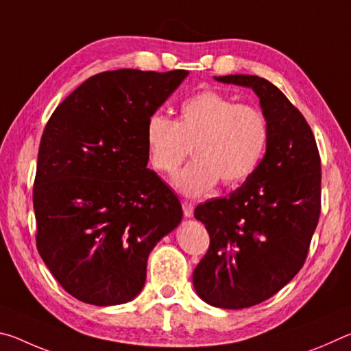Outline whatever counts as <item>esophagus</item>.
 I'll return each mask as SVG.
<instances>
[{"label": "esophagus", "instance_id": "esophagus-1", "mask_svg": "<svg viewBox=\"0 0 351 351\" xmlns=\"http://www.w3.org/2000/svg\"><path fill=\"white\" fill-rule=\"evenodd\" d=\"M182 210H184V215L187 218L193 217V204L189 203V201H182Z\"/></svg>", "mask_w": 351, "mask_h": 351}]
</instances>
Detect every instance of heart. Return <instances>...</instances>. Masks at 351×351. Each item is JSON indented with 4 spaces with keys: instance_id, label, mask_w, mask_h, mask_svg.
Listing matches in <instances>:
<instances>
[{
    "instance_id": "heart-1",
    "label": "heart",
    "mask_w": 351,
    "mask_h": 351,
    "mask_svg": "<svg viewBox=\"0 0 351 351\" xmlns=\"http://www.w3.org/2000/svg\"><path fill=\"white\" fill-rule=\"evenodd\" d=\"M268 141L263 112L212 90L182 102L176 121L154 112L145 125L148 158L158 171H175L192 145L195 159L173 178L186 197H199L218 181L224 187L246 181L263 159Z\"/></svg>"
}]
</instances>
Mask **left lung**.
I'll list each match as a JSON object with an SVG mask.
<instances>
[{
    "mask_svg": "<svg viewBox=\"0 0 351 351\" xmlns=\"http://www.w3.org/2000/svg\"><path fill=\"white\" fill-rule=\"evenodd\" d=\"M215 80L252 88L269 125L257 170L223 198L197 206L210 237L193 271L209 305L241 310L278 293L304 266L320 215V156L305 117L276 85L258 75Z\"/></svg>",
    "mask_w": 351,
    "mask_h": 351,
    "instance_id": "8db88e82",
    "label": "left lung"
}]
</instances>
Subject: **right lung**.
I'll return each instance as SVG.
<instances>
[{"mask_svg": "<svg viewBox=\"0 0 351 351\" xmlns=\"http://www.w3.org/2000/svg\"><path fill=\"white\" fill-rule=\"evenodd\" d=\"M189 71H105L57 106L41 136L37 249L64 291L121 305L144 288L147 258L182 219L176 195L147 169L145 125Z\"/></svg>", "mask_w": 351, "mask_h": 351, "instance_id": "add662e5", "label": "right lung"}]
</instances>
